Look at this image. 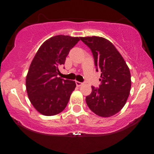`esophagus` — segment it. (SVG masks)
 <instances>
[{"mask_svg": "<svg viewBox=\"0 0 154 154\" xmlns=\"http://www.w3.org/2000/svg\"><path fill=\"white\" fill-rule=\"evenodd\" d=\"M76 85H77V87H80V86L82 85V83L80 82H78V81H76Z\"/></svg>", "mask_w": 154, "mask_h": 154, "instance_id": "1", "label": "esophagus"}]
</instances>
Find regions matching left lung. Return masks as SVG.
<instances>
[{"label": "left lung", "mask_w": 154, "mask_h": 154, "mask_svg": "<svg viewBox=\"0 0 154 154\" xmlns=\"http://www.w3.org/2000/svg\"><path fill=\"white\" fill-rule=\"evenodd\" d=\"M80 40L91 48L96 71L101 72L99 88L92 87L86 103L96 115L110 117L122 110L126 103L130 88L131 75L122 55L107 39L85 37Z\"/></svg>", "instance_id": "left-lung-1"}]
</instances>
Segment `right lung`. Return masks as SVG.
Instances as JSON below:
<instances>
[{
	"mask_svg": "<svg viewBox=\"0 0 154 154\" xmlns=\"http://www.w3.org/2000/svg\"><path fill=\"white\" fill-rule=\"evenodd\" d=\"M78 37L56 35L42 44L32 61L26 77V89L34 108L45 116L59 114L66 106L75 81L58 77L69 51L78 43Z\"/></svg>",
	"mask_w": 154,
	"mask_h": 154,
	"instance_id": "obj_1",
	"label": "right lung"
}]
</instances>
